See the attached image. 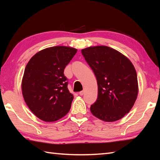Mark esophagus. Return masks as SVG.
<instances>
[{"label":"esophagus","mask_w":160,"mask_h":160,"mask_svg":"<svg viewBox=\"0 0 160 160\" xmlns=\"http://www.w3.org/2000/svg\"><path fill=\"white\" fill-rule=\"evenodd\" d=\"M84 93V91H80V92L79 93V95H80V96H83Z\"/></svg>","instance_id":"1"}]
</instances>
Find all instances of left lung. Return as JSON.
<instances>
[{"label":"left lung","instance_id":"left-lung-1","mask_svg":"<svg viewBox=\"0 0 160 160\" xmlns=\"http://www.w3.org/2000/svg\"><path fill=\"white\" fill-rule=\"evenodd\" d=\"M81 52L97 79L98 98L91 106V113L106 122L120 120L137 99L134 66L123 54L107 46L90 47Z\"/></svg>","mask_w":160,"mask_h":160}]
</instances>
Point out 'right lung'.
I'll return each mask as SVG.
<instances>
[{"label":"right lung","instance_id":"obj_1","mask_svg":"<svg viewBox=\"0 0 160 160\" xmlns=\"http://www.w3.org/2000/svg\"><path fill=\"white\" fill-rule=\"evenodd\" d=\"M77 52L56 46L36 53L25 67L22 93L29 109L45 122L58 120L69 111L73 95L68 90L64 69Z\"/></svg>","mask_w":160,"mask_h":160}]
</instances>
